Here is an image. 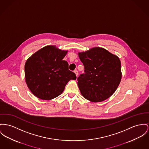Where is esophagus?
<instances>
[{"label": "esophagus", "instance_id": "obj_1", "mask_svg": "<svg viewBox=\"0 0 149 149\" xmlns=\"http://www.w3.org/2000/svg\"><path fill=\"white\" fill-rule=\"evenodd\" d=\"M74 73L76 74V76H78V74H79V72H78V71H77V70H75L74 71Z\"/></svg>", "mask_w": 149, "mask_h": 149}]
</instances>
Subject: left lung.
Returning <instances> with one entry per match:
<instances>
[{"label":"left lung","mask_w":149,"mask_h":149,"mask_svg":"<svg viewBox=\"0 0 149 149\" xmlns=\"http://www.w3.org/2000/svg\"><path fill=\"white\" fill-rule=\"evenodd\" d=\"M78 55L85 67V73L77 79L82 95L92 102L108 99L117 89L121 79L119 57L99 47L80 52Z\"/></svg>","instance_id":"1"}]
</instances>
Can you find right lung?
Returning <instances> with one entry per match:
<instances>
[{
	"instance_id": "1",
	"label": "right lung",
	"mask_w": 149,
	"mask_h": 149,
	"mask_svg": "<svg viewBox=\"0 0 149 149\" xmlns=\"http://www.w3.org/2000/svg\"><path fill=\"white\" fill-rule=\"evenodd\" d=\"M68 51L54 45L45 46L33 54L25 64V79L30 91L37 98L51 100L60 95L70 79H76L63 60Z\"/></svg>"
}]
</instances>
